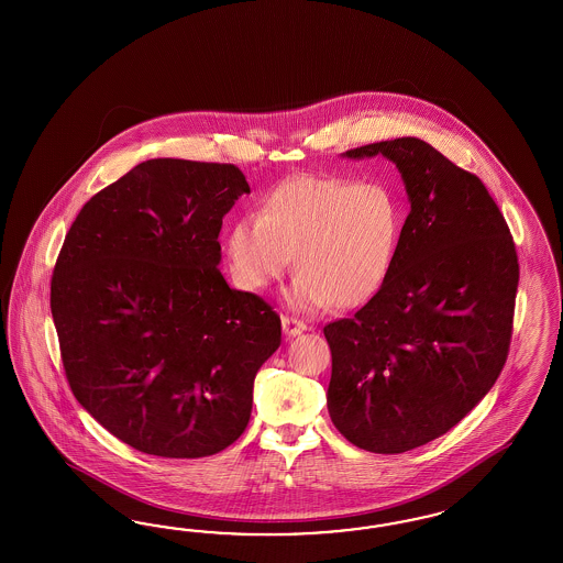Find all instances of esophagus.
Instances as JSON below:
<instances>
[{
    "instance_id": "1",
    "label": "esophagus",
    "mask_w": 563,
    "mask_h": 563,
    "mask_svg": "<svg viewBox=\"0 0 563 563\" xmlns=\"http://www.w3.org/2000/svg\"><path fill=\"white\" fill-rule=\"evenodd\" d=\"M307 324L303 320H299V318H292V316H283V332L287 334V336H297V334H301V332H306Z\"/></svg>"
}]
</instances>
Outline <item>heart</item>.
Here are the masks:
<instances>
[{
	"label": "heart",
	"mask_w": 563,
	"mask_h": 563,
	"mask_svg": "<svg viewBox=\"0 0 563 563\" xmlns=\"http://www.w3.org/2000/svg\"><path fill=\"white\" fill-rule=\"evenodd\" d=\"M402 227V208L377 181L295 177L268 194L262 214L233 224L229 260L241 287L262 290L295 254V306L351 309L388 280Z\"/></svg>",
	"instance_id": "1"
}]
</instances>
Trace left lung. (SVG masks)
Segmentation results:
<instances>
[{
	"label": "left lung",
	"instance_id": "left-lung-1",
	"mask_svg": "<svg viewBox=\"0 0 563 563\" xmlns=\"http://www.w3.org/2000/svg\"><path fill=\"white\" fill-rule=\"evenodd\" d=\"M384 154L410 212L393 273L353 318L324 325L328 410L357 448L400 454L443 435L492 390L510 351L518 256L475 173L419 137L346 151Z\"/></svg>",
	"mask_w": 563,
	"mask_h": 563
}]
</instances>
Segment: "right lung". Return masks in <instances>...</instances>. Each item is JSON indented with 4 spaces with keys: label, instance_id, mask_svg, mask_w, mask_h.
<instances>
[{
    "label": "right lung",
    "instance_id": "1",
    "mask_svg": "<svg viewBox=\"0 0 563 563\" xmlns=\"http://www.w3.org/2000/svg\"><path fill=\"white\" fill-rule=\"evenodd\" d=\"M250 194L231 163L153 158L95 194L52 276L69 388L144 454L202 459L245 431L280 318L219 271L222 217Z\"/></svg>",
    "mask_w": 563,
    "mask_h": 563
}]
</instances>
